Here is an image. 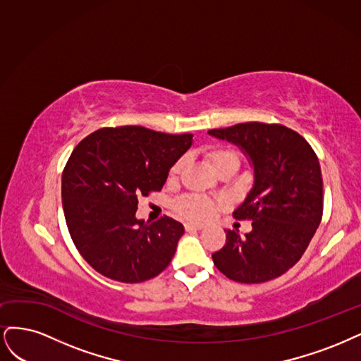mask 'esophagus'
Listing matches in <instances>:
<instances>
[{
  "label": "esophagus",
  "mask_w": 361,
  "mask_h": 361,
  "mask_svg": "<svg viewBox=\"0 0 361 361\" xmlns=\"http://www.w3.org/2000/svg\"><path fill=\"white\" fill-rule=\"evenodd\" d=\"M184 228H185V231H201L202 228H204V225H200V224H185L184 225Z\"/></svg>",
  "instance_id": "1"
}]
</instances>
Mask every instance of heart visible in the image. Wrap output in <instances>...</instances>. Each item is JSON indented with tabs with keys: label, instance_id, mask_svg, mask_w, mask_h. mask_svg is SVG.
<instances>
[{
	"label": "heart",
	"instance_id": "1",
	"mask_svg": "<svg viewBox=\"0 0 361 361\" xmlns=\"http://www.w3.org/2000/svg\"><path fill=\"white\" fill-rule=\"evenodd\" d=\"M205 159L212 168L219 173L225 169H234L235 172L240 168V156L237 151L226 148V147H217L213 149H208L205 153ZM184 166V159H180L176 165L171 169V178L177 177ZM177 212L192 222H202V220L210 219L216 210V204L201 195H189L184 196L176 204Z\"/></svg>",
	"mask_w": 361,
	"mask_h": 361
}]
</instances>
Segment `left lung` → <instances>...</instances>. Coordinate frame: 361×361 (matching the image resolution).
Returning a JSON list of instances; mask_svg holds the SVG:
<instances>
[{"label": "left lung", "mask_w": 361, "mask_h": 361, "mask_svg": "<svg viewBox=\"0 0 361 361\" xmlns=\"http://www.w3.org/2000/svg\"><path fill=\"white\" fill-rule=\"evenodd\" d=\"M208 135L240 148L252 166L253 184L235 208V219L252 220L241 237L225 229L226 243L213 253L231 281L261 283L294 267L322 217V176L315 151L303 136L281 124L241 123Z\"/></svg>", "instance_id": "left-lung-1"}]
</instances>
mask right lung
Masks as SVG:
<instances>
[{"label":"right lung","instance_id":"obj_1","mask_svg":"<svg viewBox=\"0 0 361 361\" xmlns=\"http://www.w3.org/2000/svg\"><path fill=\"white\" fill-rule=\"evenodd\" d=\"M192 137L123 126L76 145L61 178L63 210L76 249L97 273L137 283L169 265L184 226L168 216L145 224L136 217L137 197L161 190Z\"/></svg>","mask_w":361,"mask_h":361}]
</instances>
